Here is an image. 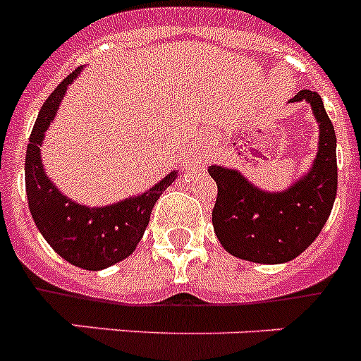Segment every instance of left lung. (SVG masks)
Segmentation results:
<instances>
[{
    "label": "left lung",
    "instance_id": "obj_1",
    "mask_svg": "<svg viewBox=\"0 0 361 361\" xmlns=\"http://www.w3.org/2000/svg\"><path fill=\"white\" fill-rule=\"evenodd\" d=\"M289 102L312 105L319 124V150L312 169L287 189L271 192L252 185L239 171L211 165L216 181L213 230L231 256L254 263H286L302 254L321 233L338 192L336 131L315 90Z\"/></svg>",
    "mask_w": 361,
    "mask_h": 361
}]
</instances>
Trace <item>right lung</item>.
I'll list each match as a JSON object with an SVG mask.
<instances>
[{
	"label": "right lung",
	"instance_id": "1",
	"mask_svg": "<svg viewBox=\"0 0 361 361\" xmlns=\"http://www.w3.org/2000/svg\"><path fill=\"white\" fill-rule=\"evenodd\" d=\"M79 72L81 68L61 81L38 113L25 154V190L35 224L49 247L79 269L102 271L133 254L150 222L155 202L174 183L178 172L166 174L142 195L104 207L81 206L55 187L44 171L40 146L64 92Z\"/></svg>",
	"mask_w": 361,
	"mask_h": 361
}]
</instances>
